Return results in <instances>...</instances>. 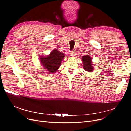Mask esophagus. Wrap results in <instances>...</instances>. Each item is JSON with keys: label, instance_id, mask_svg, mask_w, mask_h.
<instances>
[{"label": "esophagus", "instance_id": "esophagus-1", "mask_svg": "<svg viewBox=\"0 0 131 131\" xmlns=\"http://www.w3.org/2000/svg\"><path fill=\"white\" fill-rule=\"evenodd\" d=\"M70 56H75V54H76V52H75V51L73 50L70 52Z\"/></svg>", "mask_w": 131, "mask_h": 131}]
</instances>
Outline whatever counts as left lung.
<instances>
[{"label":"left lung","mask_w":131,"mask_h":131,"mask_svg":"<svg viewBox=\"0 0 131 131\" xmlns=\"http://www.w3.org/2000/svg\"><path fill=\"white\" fill-rule=\"evenodd\" d=\"M82 62H83V67L86 71L89 72H91L93 70V66L91 64L92 59L90 56H82Z\"/></svg>","instance_id":"1"}]
</instances>
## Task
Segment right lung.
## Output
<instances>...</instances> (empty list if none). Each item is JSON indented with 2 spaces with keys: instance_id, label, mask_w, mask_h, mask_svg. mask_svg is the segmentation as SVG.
<instances>
[{
  "instance_id": "1",
  "label": "right lung",
  "mask_w": 131,
  "mask_h": 131,
  "mask_svg": "<svg viewBox=\"0 0 131 131\" xmlns=\"http://www.w3.org/2000/svg\"><path fill=\"white\" fill-rule=\"evenodd\" d=\"M64 57V53L59 52L58 50H53L50 54L46 57H41L40 61L45 69L49 72L53 73L56 72L61 66V62Z\"/></svg>"
}]
</instances>
